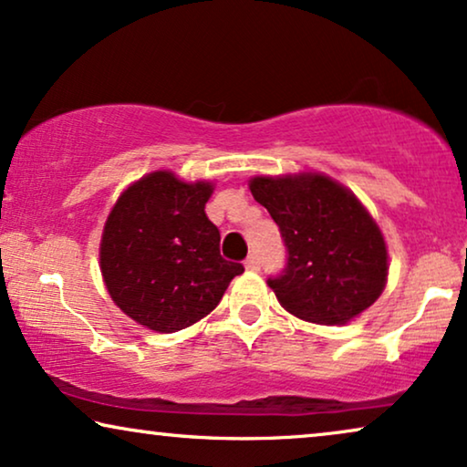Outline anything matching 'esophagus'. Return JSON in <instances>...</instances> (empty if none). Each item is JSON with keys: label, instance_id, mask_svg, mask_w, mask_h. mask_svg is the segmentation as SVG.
<instances>
[{"label": "esophagus", "instance_id": "obj_1", "mask_svg": "<svg viewBox=\"0 0 467 467\" xmlns=\"http://www.w3.org/2000/svg\"><path fill=\"white\" fill-rule=\"evenodd\" d=\"M244 267L246 270H259V259H257V254H251V257H248L246 261H244Z\"/></svg>", "mask_w": 467, "mask_h": 467}]
</instances>
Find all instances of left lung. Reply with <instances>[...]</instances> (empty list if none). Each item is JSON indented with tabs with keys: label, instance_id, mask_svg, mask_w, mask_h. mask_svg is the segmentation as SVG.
<instances>
[{
	"label": "left lung",
	"instance_id": "left-lung-1",
	"mask_svg": "<svg viewBox=\"0 0 467 467\" xmlns=\"http://www.w3.org/2000/svg\"><path fill=\"white\" fill-rule=\"evenodd\" d=\"M248 187L285 240L286 265L267 285L286 312L308 323L344 325L380 297L387 244L353 191L317 171L254 176Z\"/></svg>",
	"mask_w": 467,
	"mask_h": 467
}]
</instances>
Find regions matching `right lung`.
Instances as JSON below:
<instances>
[{
    "instance_id": "1",
    "label": "right lung",
    "mask_w": 467,
    "mask_h": 467,
    "mask_svg": "<svg viewBox=\"0 0 467 467\" xmlns=\"http://www.w3.org/2000/svg\"><path fill=\"white\" fill-rule=\"evenodd\" d=\"M213 189L168 170L150 171L108 214L99 244L106 289L127 317L159 334L210 315L244 272L221 257V234L203 213Z\"/></svg>"
}]
</instances>
